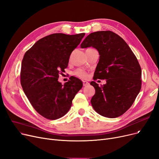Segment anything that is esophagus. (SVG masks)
Segmentation results:
<instances>
[{
  "instance_id": "34e87169",
  "label": "esophagus",
  "mask_w": 159,
  "mask_h": 159,
  "mask_svg": "<svg viewBox=\"0 0 159 159\" xmlns=\"http://www.w3.org/2000/svg\"><path fill=\"white\" fill-rule=\"evenodd\" d=\"M82 82H83V86H88L89 84V82H88L86 81H83Z\"/></svg>"
}]
</instances>
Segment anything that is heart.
I'll use <instances>...</instances> for the list:
<instances>
[{
	"instance_id": "1",
	"label": "heart",
	"mask_w": 159,
	"mask_h": 159,
	"mask_svg": "<svg viewBox=\"0 0 159 159\" xmlns=\"http://www.w3.org/2000/svg\"><path fill=\"white\" fill-rule=\"evenodd\" d=\"M73 75L80 79H86L88 77L87 72L83 70H81V69H78V70H75L73 72Z\"/></svg>"
}]
</instances>
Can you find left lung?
I'll list each match as a JSON object with an SVG mask.
<instances>
[{"label":"left lung","instance_id":"left-lung-1","mask_svg":"<svg viewBox=\"0 0 159 159\" xmlns=\"http://www.w3.org/2000/svg\"><path fill=\"white\" fill-rule=\"evenodd\" d=\"M80 47L98 51L95 80H107L101 86L90 82L95 89L91 99L93 109L106 118L121 116L132 106L142 86V70L134 54L123 38L110 30L89 34Z\"/></svg>","mask_w":159,"mask_h":159}]
</instances>
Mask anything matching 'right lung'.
Segmentation results:
<instances>
[{"label":"right lung","mask_w":159,"mask_h":159,"mask_svg":"<svg viewBox=\"0 0 159 159\" xmlns=\"http://www.w3.org/2000/svg\"><path fill=\"white\" fill-rule=\"evenodd\" d=\"M84 35L52 34L39 39L24 55L20 84L33 108L48 120L64 116L82 87L81 80L75 77L64 85L58 79Z\"/></svg>","instance_id":"1"}]
</instances>
